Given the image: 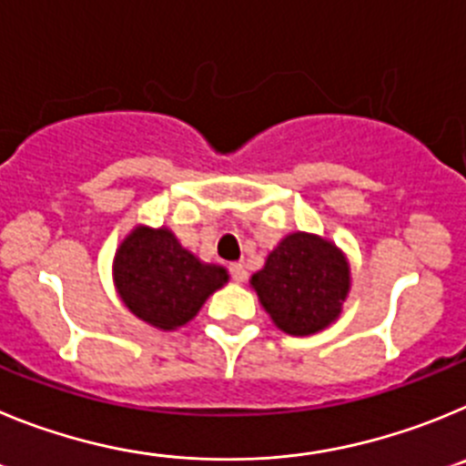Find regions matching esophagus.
I'll return each instance as SVG.
<instances>
[{
	"mask_svg": "<svg viewBox=\"0 0 466 466\" xmlns=\"http://www.w3.org/2000/svg\"><path fill=\"white\" fill-rule=\"evenodd\" d=\"M229 274H232V280H237V283H243V280L248 279V271H246V267L241 262L229 264Z\"/></svg>",
	"mask_w": 466,
	"mask_h": 466,
	"instance_id": "1",
	"label": "esophagus"
}]
</instances>
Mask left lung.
Returning <instances> with one entry per match:
<instances>
[{
	"instance_id": "obj_1",
	"label": "left lung",
	"mask_w": 466,
	"mask_h": 466,
	"mask_svg": "<svg viewBox=\"0 0 466 466\" xmlns=\"http://www.w3.org/2000/svg\"><path fill=\"white\" fill-rule=\"evenodd\" d=\"M250 285L279 329L309 337L341 316L350 290V267L332 241L292 232L267 255Z\"/></svg>"
}]
</instances>
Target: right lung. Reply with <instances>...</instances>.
Wrapping results in <instances>:
<instances>
[{
	"mask_svg": "<svg viewBox=\"0 0 466 466\" xmlns=\"http://www.w3.org/2000/svg\"><path fill=\"white\" fill-rule=\"evenodd\" d=\"M228 279V269L195 258L167 228H134L113 258L123 304L162 332L190 322Z\"/></svg>",
	"mask_w": 466,
	"mask_h": 466,
	"instance_id": "add662e5",
	"label": "right lung"
}]
</instances>
